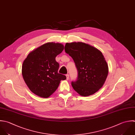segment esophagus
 Wrapping results in <instances>:
<instances>
[{"instance_id":"esophagus-1","label":"esophagus","mask_w":135,"mask_h":135,"mask_svg":"<svg viewBox=\"0 0 135 135\" xmlns=\"http://www.w3.org/2000/svg\"><path fill=\"white\" fill-rule=\"evenodd\" d=\"M66 76V79H67V80H68V79H69V75L68 74H67Z\"/></svg>"}]
</instances>
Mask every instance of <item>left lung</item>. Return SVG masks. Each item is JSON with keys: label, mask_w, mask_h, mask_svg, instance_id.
Instances as JSON below:
<instances>
[{"label": "left lung", "mask_w": 135, "mask_h": 135, "mask_svg": "<svg viewBox=\"0 0 135 135\" xmlns=\"http://www.w3.org/2000/svg\"><path fill=\"white\" fill-rule=\"evenodd\" d=\"M65 50L73 59L78 71L77 80L71 82L74 89L85 97L98 91L108 74V65L102 52L81 42L66 43Z\"/></svg>", "instance_id": "obj_1"}]
</instances>
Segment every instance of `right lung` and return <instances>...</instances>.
Segmentation results:
<instances>
[{"mask_svg":"<svg viewBox=\"0 0 135 135\" xmlns=\"http://www.w3.org/2000/svg\"><path fill=\"white\" fill-rule=\"evenodd\" d=\"M63 45L48 42L31 51L24 60L22 75L26 85L35 95L48 98L57 89L65 75L58 73L56 57L64 50Z\"/></svg>","mask_w":135,"mask_h":135,"instance_id":"add662e5","label":"right lung"}]
</instances>
